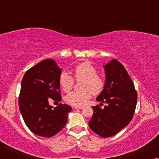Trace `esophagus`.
I'll return each instance as SVG.
<instances>
[{"instance_id":"1","label":"esophagus","mask_w":159,"mask_h":159,"mask_svg":"<svg viewBox=\"0 0 159 159\" xmlns=\"http://www.w3.org/2000/svg\"><path fill=\"white\" fill-rule=\"evenodd\" d=\"M83 108V107H79V106H74V109H82Z\"/></svg>"}]
</instances>
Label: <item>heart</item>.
<instances>
[{"mask_svg":"<svg viewBox=\"0 0 159 159\" xmlns=\"http://www.w3.org/2000/svg\"><path fill=\"white\" fill-rule=\"evenodd\" d=\"M74 78L76 80H83L81 83L82 90L72 91L67 94L65 101L74 106H83L91 98L92 93L98 95L104 90L105 79L98 74L96 67L89 62H83L76 66L74 69ZM59 83L64 92H68L73 87L74 80L66 71L60 74Z\"/></svg>","mask_w":159,"mask_h":159,"instance_id":"1","label":"heart"}]
</instances>
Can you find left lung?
<instances>
[{
	"mask_svg": "<svg viewBox=\"0 0 159 159\" xmlns=\"http://www.w3.org/2000/svg\"><path fill=\"white\" fill-rule=\"evenodd\" d=\"M105 86L96 100L107 103L104 108L93 107V114L88 124L102 138L116 134L127 126L136 108L138 94L127 71L118 60H112L104 66ZM103 105V104H102Z\"/></svg>",
	"mask_w": 159,
	"mask_h": 159,
	"instance_id": "1",
	"label": "left lung"
}]
</instances>
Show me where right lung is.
Returning a JSON list of instances; mask_svg holds the SVG:
<instances>
[{"label":"right lung","instance_id":"1","mask_svg":"<svg viewBox=\"0 0 159 159\" xmlns=\"http://www.w3.org/2000/svg\"><path fill=\"white\" fill-rule=\"evenodd\" d=\"M61 69L46 59L26 71L21 83L19 107L26 125L36 135L50 138L64 128L72 108L65 104L56 107L50 98L60 102L59 79Z\"/></svg>","mask_w":159,"mask_h":159}]
</instances>
